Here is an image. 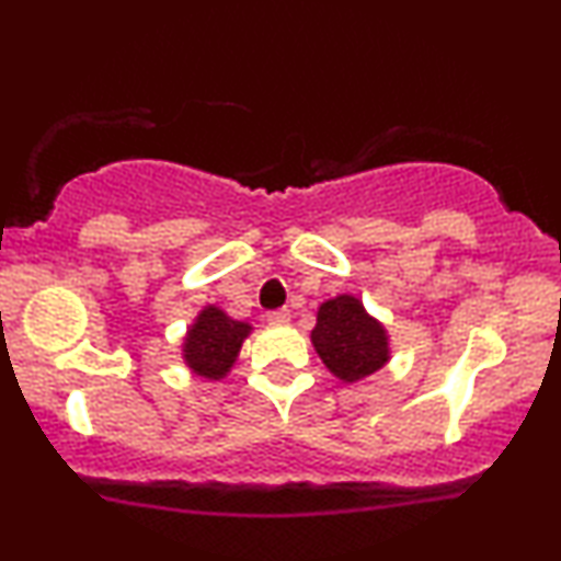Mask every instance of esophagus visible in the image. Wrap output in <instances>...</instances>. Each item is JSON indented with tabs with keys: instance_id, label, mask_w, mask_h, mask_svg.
Segmentation results:
<instances>
[{
	"instance_id": "34e87169",
	"label": "esophagus",
	"mask_w": 561,
	"mask_h": 561,
	"mask_svg": "<svg viewBox=\"0 0 561 561\" xmlns=\"http://www.w3.org/2000/svg\"><path fill=\"white\" fill-rule=\"evenodd\" d=\"M266 319L272 323H289L293 319V313H289L287 308H279V310H272V313H266Z\"/></svg>"
}]
</instances>
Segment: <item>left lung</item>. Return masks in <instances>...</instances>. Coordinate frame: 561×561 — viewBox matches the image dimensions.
I'll list each match as a JSON object with an SVG mask.
<instances>
[{
	"label": "left lung",
	"instance_id": "8db88e82",
	"mask_svg": "<svg viewBox=\"0 0 561 561\" xmlns=\"http://www.w3.org/2000/svg\"><path fill=\"white\" fill-rule=\"evenodd\" d=\"M316 353L336 379L355 383L389 360V336L355 295H336L321 302L310 332Z\"/></svg>",
	"mask_w": 561,
	"mask_h": 561
}]
</instances>
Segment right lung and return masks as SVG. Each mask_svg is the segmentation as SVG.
<instances>
[{
  "instance_id": "1",
  "label": "right lung",
  "mask_w": 561,
  "mask_h": 561,
  "mask_svg": "<svg viewBox=\"0 0 561 561\" xmlns=\"http://www.w3.org/2000/svg\"><path fill=\"white\" fill-rule=\"evenodd\" d=\"M251 323L229 319L221 308L206 306L187 329L185 345H182L187 368L204 379H225L238 360L242 342L251 334Z\"/></svg>"
}]
</instances>
